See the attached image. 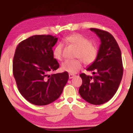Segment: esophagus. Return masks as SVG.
<instances>
[{"mask_svg":"<svg viewBox=\"0 0 133 133\" xmlns=\"http://www.w3.org/2000/svg\"><path fill=\"white\" fill-rule=\"evenodd\" d=\"M69 78H70V79H71V78L74 77V76H75V75H73V74H69Z\"/></svg>","mask_w":133,"mask_h":133,"instance_id":"1","label":"esophagus"}]
</instances>
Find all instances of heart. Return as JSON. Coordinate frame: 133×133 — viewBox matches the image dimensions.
I'll return each instance as SVG.
<instances>
[{
    "label": "heart",
    "instance_id": "1",
    "mask_svg": "<svg viewBox=\"0 0 133 133\" xmlns=\"http://www.w3.org/2000/svg\"><path fill=\"white\" fill-rule=\"evenodd\" d=\"M66 40L77 48L76 57L80 58L85 64H91L95 61L98 54L97 48L84 36L80 33H74L67 36ZM62 49L63 44L60 43L54 49V56L58 60H61L63 58ZM81 60H66L62 63V69L63 70L70 73L75 74L82 68L83 64Z\"/></svg>",
    "mask_w": 133,
    "mask_h": 133
}]
</instances>
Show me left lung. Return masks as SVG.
Returning <instances> with one entry per match:
<instances>
[{"mask_svg":"<svg viewBox=\"0 0 133 133\" xmlns=\"http://www.w3.org/2000/svg\"><path fill=\"white\" fill-rule=\"evenodd\" d=\"M101 44L95 61L87 68L93 76L82 73V84L78 92L89 103L100 105L109 101L117 91L122 79L123 67L121 50L114 37L106 31L91 28Z\"/></svg>","mask_w":133,"mask_h":133,"instance_id":"left-lung-1","label":"left lung"}]
</instances>
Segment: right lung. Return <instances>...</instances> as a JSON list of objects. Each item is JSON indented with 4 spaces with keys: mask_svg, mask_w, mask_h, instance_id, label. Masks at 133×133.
I'll return each instance as SVG.
<instances>
[{
    "mask_svg": "<svg viewBox=\"0 0 133 133\" xmlns=\"http://www.w3.org/2000/svg\"><path fill=\"white\" fill-rule=\"evenodd\" d=\"M58 38L35 35L17 45L13 60V73L18 90L29 102L37 105L50 104L59 97L69 74L49 75L59 64L54 58L53 47Z\"/></svg>",
    "mask_w": 133,
    "mask_h": 133,
    "instance_id": "right-lung-1",
    "label": "right lung"
}]
</instances>
